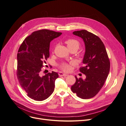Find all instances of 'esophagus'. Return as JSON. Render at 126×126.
Returning <instances> with one entry per match:
<instances>
[{
    "instance_id": "1",
    "label": "esophagus",
    "mask_w": 126,
    "mask_h": 126,
    "mask_svg": "<svg viewBox=\"0 0 126 126\" xmlns=\"http://www.w3.org/2000/svg\"><path fill=\"white\" fill-rule=\"evenodd\" d=\"M59 76H60V77H62V76H64V77H66V76H67L68 75L66 73H64V72H62V71H60L59 72Z\"/></svg>"
}]
</instances>
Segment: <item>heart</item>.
Instances as JSON below:
<instances>
[{"mask_svg": "<svg viewBox=\"0 0 126 126\" xmlns=\"http://www.w3.org/2000/svg\"><path fill=\"white\" fill-rule=\"evenodd\" d=\"M65 43L67 44L68 47L69 49H77L79 48L80 43L79 41L75 39L69 38L65 40ZM73 64V63H63L60 66L61 69L65 71H69L71 68V66Z\"/></svg>", "mask_w": 126, "mask_h": 126, "instance_id": "heart-1", "label": "heart"}]
</instances>
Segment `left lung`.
Returning <instances> with one entry per match:
<instances>
[{
  "instance_id": "1",
  "label": "left lung",
  "mask_w": 126,
  "mask_h": 126,
  "mask_svg": "<svg viewBox=\"0 0 126 126\" xmlns=\"http://www.w3.org/2000/svg\"><path fill=\"white\" fill-rule=\"evenodd\" d=\"M73 34L81 37L85 45V54L82 63L85 66L79 70L86 76L85 79H76L71 89L77 96L83 99L93 98L104 86L110 70V61L105 45L97 36L81 30Z\"/></svg>"
}]
</instances>
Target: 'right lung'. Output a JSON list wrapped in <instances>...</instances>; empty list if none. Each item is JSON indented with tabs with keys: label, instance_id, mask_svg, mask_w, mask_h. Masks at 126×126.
Masks as SVG:
<instances>
[{
	"label": "right lung",
	"instance_id": "right-lung-1",
	"mask_svg": "<svg viewBox=\"0 0 126 126\" xmlns=\"http://www.w3.org/2000/svg\"><path fill=\"white\" fill-rule=\"evenodd\" d=\"M62 34L47 29L37 30L27 37L19 48L17 78L27 96L33 100H44L54 92L58 74L52 71L41 76L40 72L49 57L50 41Z\"/></svg>",
	"mask_w": 126,
	"mask_h": 126
}]
</instances>
